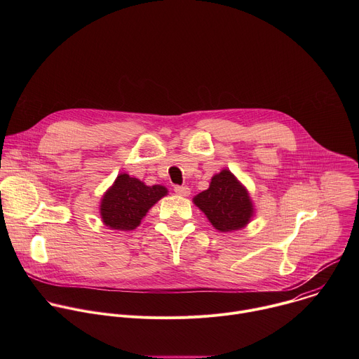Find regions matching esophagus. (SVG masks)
Listing matches in <instances>:
<instances>
[{
	"label": "esophagus",
	"mask_w": 359,
	"mask_h": 359,
	"mask_svg": "<svg viewBox=\"0 0 359 359\" xmlns=\"http://www.w3.org/2000/svg\"><path fill=\"white\" fill-rule=\"evenodd\" d=\"M175 191L179 196H189L190 194V187L189 186H175Z\"/></svg>",
	"instance_id": "esophagus-1"
}]
</instances>
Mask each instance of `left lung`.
Here are the masks:
<instances>
[{
	"label": "left lung",
	"mask_w": 359,
	"mask_h": 359,
	"mask_svg": "<svg viewBox=\"0 0 359 359\" xmlns=\"http://www.w3.org/2000/svg\"><path fill=\"white\" fill-rule=\"evenodd\" d=\"M193 203L223 233L245 227L254 216L247 189L227 169L215 175L209 189L194 196Z\"/></svg>",
	"instance_id": "8db88e82"
}]
</instances>
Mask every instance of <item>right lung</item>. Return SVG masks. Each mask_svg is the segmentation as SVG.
I'll return each mask as SVG.
<instances>
[{
    "mask_svg": "<svg viewBox=\"0 0 359 359\" xmlns=\"http://www.w3.org/2000/svg\"><path fill=\"white\" fill-rule=\"evenodd\" d=\"M166 194L168 189L162 184L146 186L139 179L122 173L102 197V222L114 230H135L149 209Z\"/></svg>",
    "mask_w": 359,
    "mask_h": 359,
    "instance_id": "add662e5",
    "label": "right lung"
}]
</instances>
